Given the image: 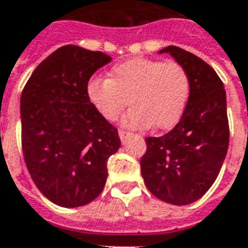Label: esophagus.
<instances>
[{
    "label": "esophagus",
    "instance_id": "obj_1",
    "mask_svg": "<svg viewBox=\"0 0 248 248\" xmlns=\"http://www.w3.org/2000/svg\"><path fill=\"white\" fill-rule=\"evenodd\" d=\"M118 133H119V137H121V140H122V141H124V140H126V138L130 136V133L129 131H126V130H119Z\"/></svg>",
    "mask_w": 248,
    "mask_h": 248
}]
</instances>
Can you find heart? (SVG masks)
Here are the masks:
<instances>
[{"label":"heart","mask_w":248,"mask_h":248,"mask_svg":"<svg viewBox=\"0 0 248 248\" xmlns=\"http://www.w3.org/2000/svg\"><path fill=\"white\" fill-rule=\"evenodd\" d=\"M192 90L188 71L177 62L134 58L114 65L107 79L87 84L90 103L107 121H117L126 106H134L124 118L131 129L173 127L184 115Z\"/></svg>","instance_id":"obj_1"}]
</instances>
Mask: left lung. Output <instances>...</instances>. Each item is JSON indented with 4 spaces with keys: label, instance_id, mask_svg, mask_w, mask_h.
Masks as SVG:
<instances>
[{
    "label": "left lung",
    "instance_id": "1",
    "mask_svg": "<svg viewBox=\"0 0 248 248\" xmlns=\"http://www.w3.org/2000/svg\"><path fill=\"white\" fill-rule=\"evenodd\" d=\"M188 71L192 90L188 106L174 127L162 137H148L141 174L157 199L173 205L196 202L212 186L226 158L230 127L226 90L215 70L196 55L169 46Z\"/></svg>",
    "mask_w": 248,
    "mask_h": 248
}]
</instances>
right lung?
<instances>
[{"instance_id":"right-lung-1","label":"right lung","mask_w":248,"mask_h":248,"mask_svg":"<svg viewBox=\"0 0 248 248\" xmlns=\"http://www.w3.org/2000/svg\"><path fill=\"white\" fill-rule=\"evenodd\" d=\"M111 62L99 51L64 46L36 67L21 94V145L28 172L52 202L82 207L102 193L118 130L95 110L87 84Z\"/></svg>"}]
</instances>
